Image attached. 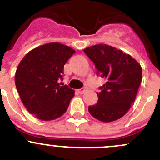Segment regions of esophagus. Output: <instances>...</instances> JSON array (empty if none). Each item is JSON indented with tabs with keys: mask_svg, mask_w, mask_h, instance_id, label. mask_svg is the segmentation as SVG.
<instances>
[{
	"mask_svg": "<svg viewBox=\"0 0 160 160\" xmlns=\"http://www.w3.org/2000/svg\"><path fill=\"white\" fill-rule=\"evenodd\" d=\"M78 92L80 93V94H83V93L85 92V89L84 88H80V89L78 90Z\"/></svg>",
	"mask_w": 160,
	"mask_h": 160,
	"instance_id": "obj_1",
	"label": "esophagus"
}]
</instances>
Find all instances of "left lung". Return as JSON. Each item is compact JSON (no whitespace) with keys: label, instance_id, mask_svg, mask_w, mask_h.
Returning <instances> with one entry per match:
<instances>
[{"label":"left lung","instance_id":"8db88e82","mask_svg":"<svg viewBox=\"0 0 160 160\" xmlns=\"http://www.w3.org/2000/svg\"><path fill=\"white\" fill-rule=\"evenodd\" d=\"M95 64L97 73L106 80L97 92V104L88 107L90 114L109 123L123 117L134 102L142 83L141 65L123 51L100 44L83 49Z\"/></svg>","mask_w":160,"mask_h":160}]
</instances>
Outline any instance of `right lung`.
I'll return each mask as SVG.
<instances>
[{
	"mask_svg": "<svg viewBox=\"0 0 160 160\" xmlns=\"http://www.w3.org/2000/svg\"><path fill=\"white\" fill-rule=\"evenodd\" d=\"M75 53L69 46L48 43L28 52L15 72V86L29 113L44 121L53 120L67 110L75 91L61 87L64 65Z\"/></svg>",
	"mask_w": 160,
	"mask_h": 160,
	"instance_id": "1",
	"label": "right lung"
}]
</instances>
